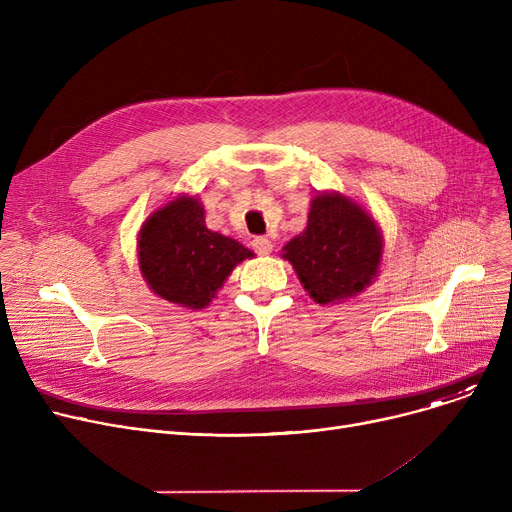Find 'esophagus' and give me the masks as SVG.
<instances>
[{"mask_svg":"<svg viewBox=\"0 0 512 512\" xmlns=\"http://www.w3.org/2000/svg\"><path fill=\"white\" fill-rule=\"evenodd\" d=\"M251 245H253V249H255L259 255H270V253H272V249H274L272 240H267V238H263V236L253 238Z\"/></svg>","mask_w":512,"mask_h":512,"instance_id":"esophagus-1","label":"esophagus"}]
</instances>
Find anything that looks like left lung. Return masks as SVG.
Returning <instances> with one entry per match:
<instances>
[{
  "label": "left lung",
  "instance_id": "left-lung-1",
  "mask_svg": "<svg viewBox=\"0 0 512 512\" xmlns=\"http://www.w3.org/2000/svg\"><path fill=\"white\" fill-rule=\"evenodd\" d=\"M309 297L328 305L363 292L384 253V238L371 215L340 193H319L311 201L305 232L282 249Z\"/></svg>",
  "mask_w": 512,
  "mask_h": 512
}]
</instances>
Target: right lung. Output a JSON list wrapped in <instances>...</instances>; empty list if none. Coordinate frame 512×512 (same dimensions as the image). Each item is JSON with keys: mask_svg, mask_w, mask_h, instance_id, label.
<instances>
[{"mask_svg": "<svg viewBox=\"0 0 512 512\" xmlns=\"http://www.w3.org/2000/svg\"><path fill=\"white\" fill-rule=\"evenodd\" d=\"M253 251L205 226L197 197L180 195L153 211L139 232V267L157 297L205 309L234 267Z\"/></svg>", "mask_w": 512, "mask_h": 512, "instance_id": "add662e5", "label": "right lung"}]
</instances>
